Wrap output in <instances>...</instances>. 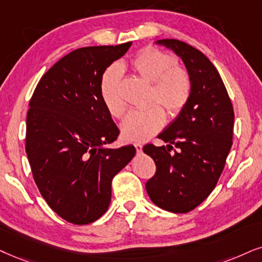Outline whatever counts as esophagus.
Here are the masks:
<instances>
[{"instance_id":"34e87169","label":"esophagus","mask_w":262,"mask_h":262,"mask_svg":"<svg viewBox=\"0 0 262 262\" xmlns=\"http://www.w3.org/2000/svg\"><path fill=\"white\" fill-rule=\"evenodd\" d=\"M134 146H135V150H137L138 154H140V152L142 151V145L140 144V142H135Z\"/></svg>"}]
</instances>
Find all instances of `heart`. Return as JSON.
Wrapping results in <instances>:
<instances>
[{
  "label": "heart",
  "mask_w": 262,
  "mask_h": 262,
  "mask_svg": "<svg viewBox=\"0 0 262 262\" xmlns=\"http://www.w3.org/2000/svg\"><path fill=\"white\" fill-rule=\"evenodd\" d=\"M175 58L169 53L148 47L138 53L132 60V68L141 77L152 82L151 101H157L170 116H177L191 97L192 82L188 72L175 66ZM122 69L111 65L100 78L102 102L114 117H121L125 111V101L121 93ZM165 114L160 105L152 104L145 110H133L121 124L122 137L128 141H145L163 127Z\"/></svg>",
  "instance_id": "b5f03b06"
}]
</instances>
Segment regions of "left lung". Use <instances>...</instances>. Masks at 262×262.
<instances>
[{
	"mask_svg": "<svg viewBox=\"0 0 262 262\" xmlns=\"http://www.w3.org/2000/svg\"><path fill=\"white\" fill-rule=\"evenodd\" d=\"M156 45L183 60L192 91L185 107L158 135L167 145L142 148L156 164L145 187L157 207L187 213L209 196L223 173L232 146L233 107L219 72L203 53L179 39Z\"/></svg>",
	"mask_w": 262,
	"mask_h": 262,
	"instance_id": "8db88e82",
	"label": "left lung"
}]
</instances>
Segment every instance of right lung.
I'll list each match as a JSON object with an SVG mask.
<instances>
[{"instance_id":"1","label":"right lung","mask_w":262,"mask_h":262,"mask_svg":"<svg viewBox=\"0 0 262 262\" xmlns=\"http://www.w3.org/2000/svg\"><path fill=\"white\" fill-rule=\"evenodd\" d=\"M132 42L83 47L39 79L26 117V155L42 197L62 219L87 225L105 214L111 183L135 155L108 148L120 130L102 102L100 78Z\"/></svg>"}]
</instances>
